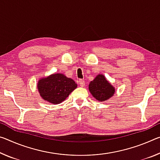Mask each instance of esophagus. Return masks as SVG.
<instances>
[{
    "label": "esophagus",
    "mask_w": 160,
    "mask_h": 160,
    "mask_svg": "<svg viewBox=\"0 0 160 160\" xmlns=\"http://www.w3.org/2000/svg\"><path fill=\"white\" fill-rule=\"evenodd\" d=\"M78 82H79V85L80 86V87H84V85H85V81L84 80H79Z\"/></svg>",
    "instance_id": "esophagus-1"
}]
</instances>
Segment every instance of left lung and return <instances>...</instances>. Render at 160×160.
Masks as SVG:
<instances>
[{"label":"left lung","instance_id":"8db88e82","mask_svg":"<svg viewBox=\"0 0 160 160\" xmlns=\"http://www.w3.org/2000/svg\"><path fill=\"white\" fill-rule=\"evenodd\" d=\"M92 95L99 102H105L112 98L115 92L114 86L106 79L105 75L98 74L88 86Z\"/></svg>","mask_w":160,"mask_h":160}]
</instances>
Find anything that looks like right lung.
I'll return each mask as SVG.
<instances>
[{"label": "right lung", "instance_id": "1", "mask_svg": "<svg viewBox=\"0 0 160 160\" xmlns=\"http://www.w3.org/2000/svg\"><path fill=\"white\" fill-rule=\"evenodd\" d=\"M78 85L64 74L54 73L41 78L38 81L37 88L40 97L45 101L58 105L65 100Z\"/></svg>", "mask_w": 160, "mask_h": 160}]
</instances>
